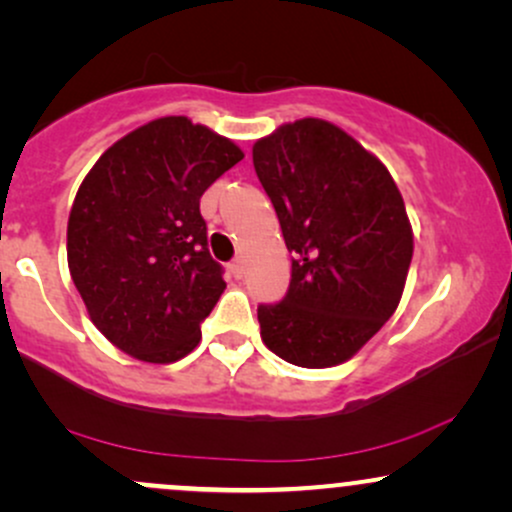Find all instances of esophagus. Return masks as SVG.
<instances>
[{
    "label": "esophagus",
    "mask_w": 512,
    "mask_h": 512,
    "mask_svg": "<svg viewBox=\"0 0 512 512\" xmlns=\"http://www.w3.org/2000/svg\"><path fill=\"white\" fill-rule=\"evenodd\" d=\"M231 274L236 276V279H243V274H245V262H243V260H233V262H231Z\"/></svg>",
    "instance_id": "esophagus-1"
}]
</instances>
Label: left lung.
I'll return each mask as SVG.
<instances>
[{
	"mask_svg": "<svg viewBox=\"0 0 512 512\" xmlns=\"http://www.w3.org/2000/svg\"><path fill=\"white\" fill-rule=\"evenodd\" d=\"M293 252L284 301L260 305L262 342L301 368L349 361L390 320L414 236L390 170L327 120L303 117L252 146Z\"/></svg>",
	"mask_w": 512,
	"mask_h": 512,
	"instance_id": "obj_1",
	"label": "left lung"
}]
</instances>
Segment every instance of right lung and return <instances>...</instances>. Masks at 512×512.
I'll return each instance as SVG.
<instances>
[{
    "label": "right lung",
    "mask_w": 512,
    "mask_h": 512,
    "mask_svg": "<svg viewBox=\"0 0 512 512\" xmlns=\"http://www.w3.org/2000/svg\"><path fill=\"white\" fill-rule=\"evenodd\" d=\"M243 156L231 139L170 115L117 139L88 170L69 211V274L120 351L173 363L199 344L226 289L199 199Z\"/></svg>",
    "instance_id": "right-lung-1"
}]
</instances>
